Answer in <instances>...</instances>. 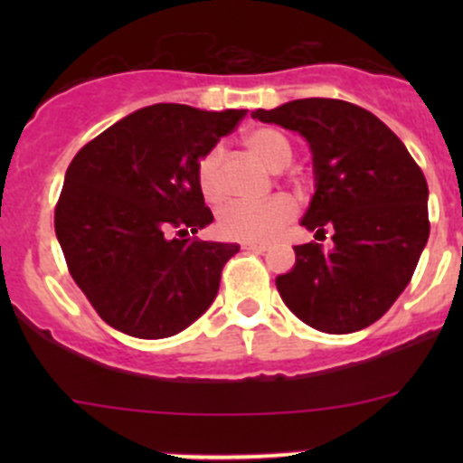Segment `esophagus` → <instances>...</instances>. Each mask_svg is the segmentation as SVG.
<instances>
[{
	"mask_svg": "<svg viewBox=\"0 0 463 463\" xmlns=\"http://www.w3.org/2000/svg\"><path fill=\"white\" fill-rule=\"evenodd\" d=\"M244 249L255 250V253H264L269 249V244H264V241H249V244H244Z\"/></svg>",
	"mask_w": 463,
	"mask_h": 463,
	"instance_id": "esophagus-1",
	"label": "esophagus"
}]
</instances>
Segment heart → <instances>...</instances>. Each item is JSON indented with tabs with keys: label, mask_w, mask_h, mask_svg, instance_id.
<instances>
[{
	"label": "heart",
	"mask_w": 463,
	"mask_h": 463,
	"mask_svg": "<svg viewBox=\"0 0 463 463\" xmlns=\"http://www.w3.org/2000/svg\"><path fill=\"white\" fill-rule=\"evenodd\" d=\"M246 149L264 163L269 170L279 172L291 163L293 145L279 129L258 128L246 134ZM226 149L214 145L203 154L197 165V184L203 199L210 203L222 202L226 194ZM296 214V203L288 197H270L261 203H228L217 214V231L228 240L266 241L288 223Z\"/></svg>",
	"instance_id": "heart-1"
}]
</instances>
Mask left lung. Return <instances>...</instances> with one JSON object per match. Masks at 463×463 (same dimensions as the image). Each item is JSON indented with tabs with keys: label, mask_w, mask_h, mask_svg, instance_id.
Masks as SVG:
<instances>
[{
	"label": "left lung",
	"mask_w": 463,
	"mask_h": 463,
	"mask_svg": "<svg viewBox=\"0 0 463 463\" xmlns=\"http://www.w3.org/2000/svg\"><path fill=\"white\" fill-rule=\"evenodd\" d=\"M253 118L300 132L314 152L316 194L302 226L318 241L296 246V266L275 279L284 305L325 334L365 329L408 287L430 235L421 167L354 102L302 98ZM326 232L331 251L319 244Z\"/></svg>",
	"instance_id": "left-lung-1"
}]
</instances>
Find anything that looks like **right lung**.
<instances>
[{
  "label": "right lung",
  "mask_w": 463,
  "mask_h": 463,
  "mask_svg": "<svg viewBox=\"0 0 463 463\" xmlns=\"http://www.w3.org/2000/svg\"><path fill=\"white\" fill-rule=\"evenodd\" d=\"M244 116L172 102L143 107L69 163L55 235L69 273L109 326L167 338L213 305L240 246L194 237L213 222L197 165Z\"/></svg>",
  "instance_id": "obj_1"
}]
</instances>
